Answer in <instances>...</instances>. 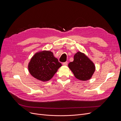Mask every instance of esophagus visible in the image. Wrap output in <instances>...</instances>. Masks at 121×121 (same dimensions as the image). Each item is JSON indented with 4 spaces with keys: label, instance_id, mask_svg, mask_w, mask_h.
Masks as SVG:
<instances>
[{
    "label": "esophagus",
    "instance_id": "34e87169",
    "mask_svg": "<svg viewBox=\"0 0 121 121\" xmlns=\"http://www.w3.org/2000/svg\"><path fill=\"white\" fill-rule=\"evenodd\" d=\"M63 65L64 66H67L68 65V62H65L63 63Z\"/></svg>",
    "mask_w": 121,
    "mask_h": 121
}]
</instances>
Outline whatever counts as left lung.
I'll return each mask as SVG.
<instances>
[{"label": "left lung", "instance_id": "8db88e82", "mask_svg": "<svg viewBox=\"0 0 121 121\" xmlns=\"http://www.w3.org/2000/svg\"><path fill=\"white\" fill-rule=\"evenodd\" d=\"M68 66L74 77L82 81L90 79L95 71L93 62L84 53L80 52L74 54L73 62L69 63Z\"/></svg>", "mask_w": 121, "mask_h": 121}]
</instances>
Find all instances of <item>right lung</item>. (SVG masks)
I'll return each instance as SVG.
<instances>
[{
  "label": "right lung",
  "instance_id": "obj_1",
  "mask_svg": "<svg viewBox=\"0 0 121 121\" xmlns=\"http://www.w3.org/2000/svg\"><path fill=\"white\" fill-rule=\"evenodd\" d=\"M62 64L50 51L37 52L32 57L28 64V71L35 78L48 81L52 78Z\"/></svg>",
  "mask_w": 121,
  "mask_h": 121
}]
</instances>
